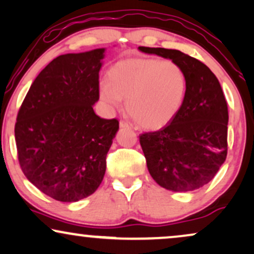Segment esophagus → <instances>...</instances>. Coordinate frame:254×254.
I'll return each instance as SVG.
<instances>
[{
	"instance_id": "esophagus-1",
	"label": "esophagus",
	"mask_w": 254,
	"mask_h": 254,
	"mask_svg": "<svg viewBox=\"0 0 254 254\" xmlns=\"http://www.w3.org/2000/svg\"><path fill=\"white\" fill-rule=\"evenodd\" d=\"M120 127H127V129H132V127H133L132 124L129 123V122H127V121H123V120L120 122Z\"/></svg>"
}]
</instances>
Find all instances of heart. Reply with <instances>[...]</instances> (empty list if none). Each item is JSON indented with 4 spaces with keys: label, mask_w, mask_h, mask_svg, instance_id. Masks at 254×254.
<instances>
[{
    "label": "heart",
    "mask_w": 254,
    "mask_h": 254,
    "mask_svg": "<svg viewBox=\"0 0 254 254\" xmlns=\"http://www.w3.org/2000/svg\"><path fill=\"white\" fill-rule=\"evenodd\" d=\"M108 77L109 83L100 87L101 100L111 108L127 100L129 114L146 129L165 127L185 103L187 75L173 60L124 59L111 67Z\"/></svg>",
    "instance_id": "heart-1"
}]
</instances>
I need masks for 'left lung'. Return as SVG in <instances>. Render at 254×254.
Wrapping results in <instances>:
<instances>
[{"instance_id": "8db88e82", "label": "left lung", "mask_w": 254, "mask_h": 254, "mask_svg": "<svg viewBox=\"0 0 254 254\" xmlns=\"http://www.w3.org/2000/svg\"><path fill=\"white\" fill-rule=\"evenodd\" d=\"M138 50L178 63L188 82L177 116L159 131L139 136L147 170L167 190L184 192L203 187L228 153V104L219 81L203 63L181 51L145 46Z\"/></svg>"}]
</instances>
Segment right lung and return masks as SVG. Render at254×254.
Segmentation results:
<instances>
[{
	"label": "right lung",
	"mask_w": 254,
	"mask_h": 254,
	"mask_svg": "<svg viewBox=\"0 0 254 254\" xmlns=\"http://www.w3.org/2000/svg\"><path fill=\"white\" fill-rule=\"evenodd\" d=\"M106 49L53 59L30 87L15 125L26 179L60 202L92 195L103 180L120 125L94 111Z\"/></svg>",
	"instance_id": "add662e5"
}]
</instances>
